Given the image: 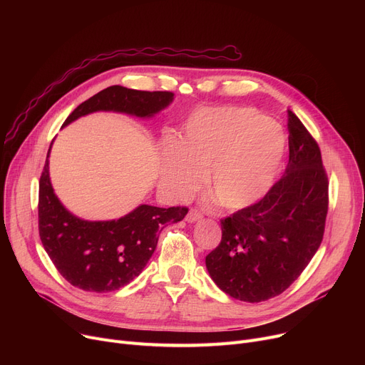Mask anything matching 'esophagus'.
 Wrapping results in <instances>:
<instances>
[{"instance_id": "esophagus-1", "label": "esophagus", "mask_w": 365, "mask_h": 365, "mask_svg": "<svg viewBox=\"0 0 365 365\" xmlns=\"http://www.w3.org/2000/svg\"><path fill=\"white\" fill-rule=\"evenodd\" d=\"M201 219H202V216H201V213L197 212V210H190V212L186 215V222L187 223H195Z\"/></svg>"}]
</instances>
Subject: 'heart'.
<instances>
[{"mask_svg": "<svg viewBox=\"0 0 365 365\" xmlns=\"http://www.w3.org/2000/svg\"><path fill=\"white\" fill-rule=\"evenodd\" d=\"M287 148L282 127L253 108H204L187 118L182 140L167 139L161 183L182 197L205 183L225 210L257 204L281 170Z\"/></svg>", "mask_w": 365, "mask_h": 365, "instance_id": "b5f03b06", "label": "heart"}]
</instances>
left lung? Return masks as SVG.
<instances>
[{"mask_svg": "<svg viewBox=\"0 0 365 365\" xmlns=\"http://www.w3.org/2000/svg\"><path fill=\"white\" fill-rule=\"evenodd\" d=\"M290 157L282 178L257 204L220 222L222 241L205 257L222 292L257 303L281 294L321 245L329 182L314 138L292 110Z\"/></svg>", "mask_w": 365, "mask_h": 365, "instance_id": "left-lung-1", "label": "left lung"}]
</instances>
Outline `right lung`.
Wrapping results in <instances>:
<instances>
[{
	"instance_id": "obj_1",
	"label": "right lung",
	"mask_w": 365,
	"mask_h": 365,
	"mask_svg": "<svg viewBox=\"0 0 365 365\" xmlns=\"http://www.w3.org/2000/svg\"><path fill=\"white\" fill-rule=\"evenodd\" d=\"M173 101L175 94L170 91L110 86L73 109L63 127L93 112H118L146 120ZM51 145L38 198V229L44 250L56 269L76 289L94 293L118 290L140 275L165 225L180 222L187 208L140 204L117 220H84L75 216L54 194L48 170Z\"/></svg>"
}]
</instances>
